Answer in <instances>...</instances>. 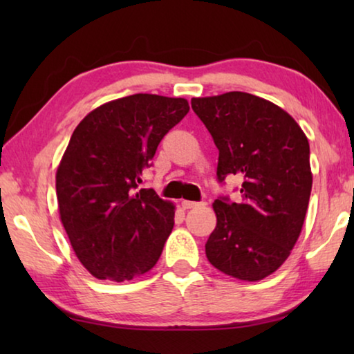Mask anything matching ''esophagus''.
Masks as SVG:
<instances>
[{"label":"esophagus","mask_w":354,"mask_h":354,"mask_svg":"<svg viewBox=\"0 0 354 354\" xmlns=\"http://www.w3.org/2000/svg\"><path fill=\"white\" fill-rule=\"evenodd\" d=\"M183 207L184 209H194V207H196V206H200V205H203V203H198V201H189V200H184L183 203Z\"/></svg>","instance_id":"esophagus-1"}]
</instances>
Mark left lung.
Segmentation results:
<instances>
[{
	"mask_svg": "<svg viewBox=\"0 0 354 354\" xmlns=\"http://www.w3.org/2000/svg\"><path fill=\"white\" fill-rule=\"evenodd\" d=\"M218 148L217 181L242 178L241 198L214 201L217 226L206 242L215 268L243 281L272 274L289 257L306 217L313 173L309 142L289 113L245 92L192 98Z\"/></svg>",
	"mask_w": 354,
	"mask_h": 354,
	"instance_id": "left-lung-1",
	"label": "left lung"
}]
</instances>
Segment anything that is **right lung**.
Listing matches in <instances>:
<instances>
[{
    "label": "right lung",
    "mask_w": 354,
    "mask_h": 354,
    "mask_svg": "<svg viewBox=\"0 0 354 354\" xmlns=\"http://www.w3.org/2000/svg\"><path fill=\"white\" fill-rule=\"evenodd\" d=\"M187 112L184 98L136 93L97 107L71 134L56 175L59 212L95 278L122 283L159 261L175 206L137 189L160 140Z\"/></svg>",
    "instance_id": "right-lung-1"
}]
</instances>
